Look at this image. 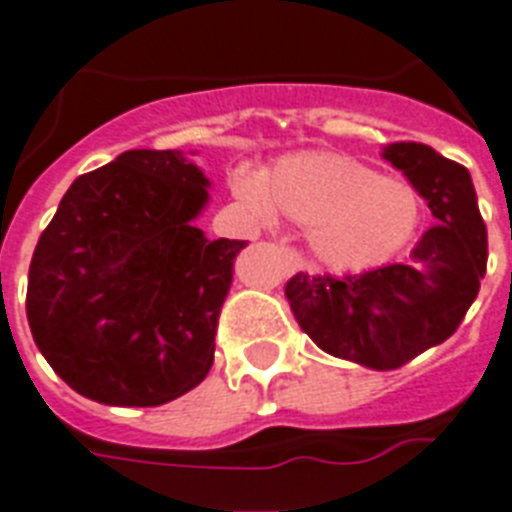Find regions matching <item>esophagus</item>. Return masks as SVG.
Wrapping results in <instances>:
<instances>
[{"mask_svg":"<svg viewBox=\"0 0 512 512\" xmlns=\"http://www.w3.org/2000/svg\"><path fill=\"white\" fill-rule=\"evenodd\" d=\"M287 249H289V257H292V263L300 268V265H303V255H300V252H297V249H292V247H287Z\"/></svg>","mask_w":512,"mask_h":512,"instance_id":"obj_1","label":"esophagus"}]
</instances>
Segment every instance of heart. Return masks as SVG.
Returning a JSON list of instances; mask_svg holds the SVG:
<instances>
[{
	"mask_svg": "<svg viewBox=\"0 0 512 512\" xmlns=\"http://www.w3.org/2000/svg\"><path fill=\"white\" fill-rule=\"evenodd\" d=\"M236 191L257 215L271 207L295 223L311 225L313 252L337 268H369L412 239L422 196L412 183L382 177L340 154L289 156L263 177H241Z\"/></svg>",
	"mask_w": 512,
	"mask_h": 512,
	"instance_id": "b5f03b06",
	"label": "heart"
}]
</instances>
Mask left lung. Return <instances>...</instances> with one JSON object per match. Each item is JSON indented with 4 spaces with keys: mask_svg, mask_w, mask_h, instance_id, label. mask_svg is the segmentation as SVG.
<instances>
[{
    "mask_svg": "<svg viewBox=\"0 0 512 512\" xmlns=\"http://www.w3.org/2000/svg\"><path fill=\"white\" fill-rule=\"evenodd\" d=\"M385 159L404 170L438 223L401 263L366 273H295L287 300L305 335L329 356L398 369L465 319L486 273L484 217L462 164L422 143H393Z\"/></svg>",
    "mask_w": 512,
    "mask_h": 512,
    "instance_id": "8db88e82",
    "label": "left lung"
}]
</instances>
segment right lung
I'll list each match as a JSON object with an SVG mask.
<instances>
[{
	"label": "right lung",
	"instance_id": "right-lung-1",
	"mask_svg": "<svg viewBox=\"0 0 512 512\" xmlns=\"http://www.w3.org/2000/svg\"><path fill=\"white\" fill-rule=\"evenodd\" d=\"M209 180L180 151H124L79 175L28 268L26 316L47 364L82 396L159 406L215 361L233 260L247 241L193 225Z\"/></svg>",
	"mask_w": 512,
	"mask_h": 512
}]
</instances>
